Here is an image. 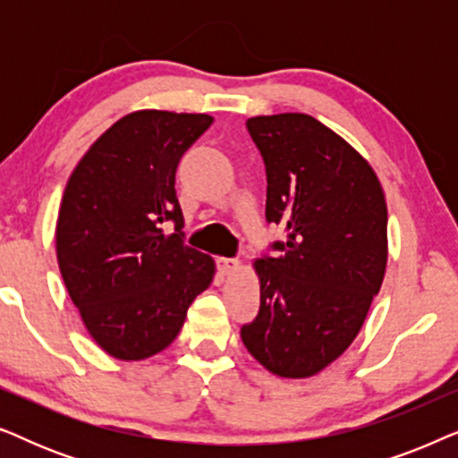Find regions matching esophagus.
<instances>
[{"mask_svg":"<svg viewBox=\"0 0 458 458\" xmlns=\"http://www.w3.org/2000/svg\"><path fill=\"white\" fill-rule=\"evenodd\" d=\"M216 267H218V271H221L223 275H233L237 268H240V260H235V259H218L216 260Z\"/></svg>","mask_w":458,"mask_h":458,"instance_id":"1","label":"esophagus"}]
</instances>
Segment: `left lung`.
Masks as SVG:
<instances>
[{
  "instance_id": "obj_1",
  "label": "left lung",
  "mask_w": 458,
  "mask_h": 458,
  "mask_svg": "<svg viewBox=\"0 0 458 458\" xmlns=\"http://www.w3.org/2000/svg\"><path fill=\"white\" fill-rule=\"evenodd\" d=\"M267 168V221L285 229L277 259L254 262L260 310L248 352L279 377H310L359 334L387 262L377 174L340 135L298 112L246 123Z\"/></svg>"
}]
</instances>
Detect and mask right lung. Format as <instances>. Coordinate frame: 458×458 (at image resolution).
I'll use <instances>...</instances> for the list:
<instances>
[{
  "label": "right lung",
  "instance_id": "right-lung-1",
  "mask_svg": "<svg viewBox=\"0 0 458 458\" xmlns=\"http://www.w3.org/2000/svg\"><path fill=\"white\" fill-rule=\"evenodd\" d=\"M210 124L208 114L133 112L68 179L55 225L60 273L87 331L114 359L165 350L215 277V260L185 243L174 191L181 156Z\"/></svg>",
  "mask_w": 458,
  "mask_h": 458
}]
</instances>
